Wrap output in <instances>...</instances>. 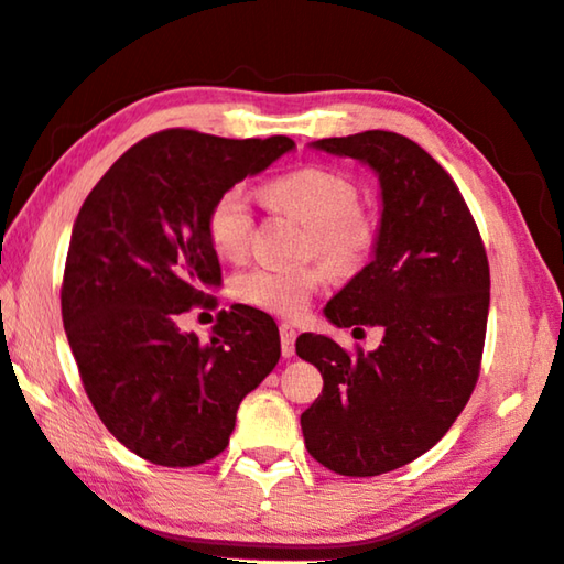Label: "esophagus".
<instances>
[{"mask_svg":"<svg viewBox=\"0 0 564 564\" xmlns=\"http://www.w3.org/2000/svg\"><path fill=\"white\" fill-rule=\"evenodd\" d=\"M295 336H299V333H295L293 326H289V323H281V352L285 358H291L295 352Z\"/></svg>","mask_w":564,"mask_h":564,"instance_id":"esophagus-1","label":"esophagus"}]
</instances>
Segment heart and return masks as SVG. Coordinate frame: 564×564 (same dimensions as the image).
Returning <instances> with one entry per match:
<instances>
[{
    "label": "heart",
    "instance_id": "heart-1",
    "mask_svg": "<svg viewBox=\"0 0 564 564\" xmlns=\"http://www.w3.org/2000/svg\"><path fill=\"white\" fill-rule=\"evenodd\" d=\"M265 198L281 214L308 228V256L333 273L352 275L368 263L378 243V224L358 206V186L348 176L323 166H301L265 184ZM253 208L243 186H228L206 212V238L224 261H238L248 251ZM326 281L321 265L279 271L256 265L238 273L231 295L243 305L271 316L295 318L308 308Z\"/></svg>",
    "mask_w": 564,
    "mask_h": 564
}]
</instances>
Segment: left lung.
<instances>
[{"label":"left lung","instance_id":"1","mask_svg":"<svg viewBox=\"0 0 564 564\" xmlns=\"http://www.w3.org/2000/svg\"><path fill=\"white\" fill-rule=\"evenodd\" d=\"M313 147L366 161L380 178L376 259L326 316L338 328L380 326L386 336L373 352L299 336L295 352L323 376L301 427L323 467L373 477L431 451L470 400L488 330V253L453 176L415 141L376 129Z\"/></svg>","mask_w":564,"mask_h":564}]
</instances>
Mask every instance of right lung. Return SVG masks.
Instances as JSON below:
<instances>
[{
    "label": "right lung",
    "mask_w": 564,
    "mask_h": 564,
    "mask_svg": "<svg viewBox=\"0 0 564 564\" xmlns=\"http://www.w3.org/2000/svg\"><path fill=\"white\" fill-rule=\"evenodd\" d=\"M293 147L289 137L151 133L113 161L76 216L66 338L101 423L149 463L191 467L224 453L241 400L281 358L279 326L251 305L218 313L206 343L176 318L206 308L221 283L208 206Z\"/></svg>",
    "instance_id": "1"
}]
</instances>
